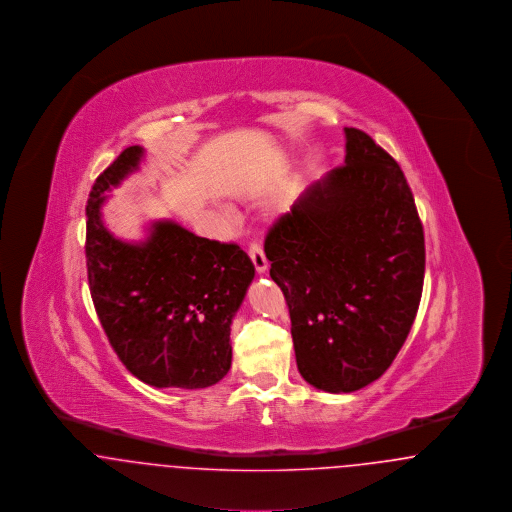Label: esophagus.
<instances>
[{"mask_svg":"<svg viewBox=\"0 0 512 512\" xmlns=\"http://www.w3.org/2000/svg\"><path fill=\"white\" fill-rule=\"evenodd\" d=\"M247 253H249V257H251V261H253V265H255V270H257V272H265V270H267L268 261L267 257H265V253H263V249H261V245L249 244Z\"/></svg>","mask_w":512,"mask_h":512,"instance_id":"34e87169","label":"esophagus"}]
</instances>
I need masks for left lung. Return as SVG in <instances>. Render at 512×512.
<instances>
[{
  "label": "left lung",
  "mask_w": 512,
  "mask_h": 512,
  "mask_svg": "<svg viewBox=\"0 0 512 512\" xmlns=\"http://www.w3.org/2000/svg\"><path fill=\"white\" fill-rule=\"evenodd\" d=\"M345 165L268 228L270 278L292 318L301 376L349 393L378 380L413 326L424 230L407 178L366 132L345 128Z\"/></svg>",
  "instance_id": "left-lung-1"
}]
</instances>
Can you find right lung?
I'll return each instance as SVG.
<instances>
[{
  "mask_svg": "<svg viewBox=\"0 0 512 512\" xmlns=\"http://www.w3.org/2000/svg\"><path fill=\"white\" fill-rule=\"evenodd\" d=\"M144 149L126 147L99 174L86 205V267L92 301L122 365L155 388L197 390L232 365L230 324L255 267L236 244L155 222L142 244L115 238L101 220L105 192L138 169Z\"/></svg>",
  "mask_w": 512,
  "mask_h": 512,
  "instance_id": "1",
  "label": "right lung"
}]
</instances>
